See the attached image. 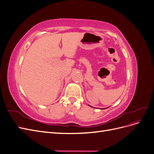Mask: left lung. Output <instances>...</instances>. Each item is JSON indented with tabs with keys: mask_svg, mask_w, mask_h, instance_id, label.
<instances>
[{
	"mask_svg": "<svg viewBox=\"0 0 154 154\" xmlns=\"http://www.w3.org/2000/svg\"><path fill=\"white\" fill-rule=\"evenodd\" d=\"M89 106H90V105H89Z\"/></svg>",
	"mask_w": 154,
	"mask_h": 154,
	"instance_id": "left-lung-1",
	"label": "left lung"
}]
</instances>
